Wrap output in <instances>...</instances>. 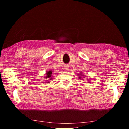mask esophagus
<instances>
[{"label":"esophagus","mask_w":129,"mask_h":129,"mask_svg":"<svg viewBox=\"0 0 129 129\" xmlns=\"http://www.w3.org/2000/svg\"><path fill=\"white\" fill-rule=\"evenodd\" d=\"M69 67L68 66V65H65V66L64 67V70L65 71H69Z\"/></svg>","instance_id":"34e87169"}]
</instances>
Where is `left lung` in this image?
I'll list each match as a JSON object with an SVG mask.
<instances>
[{
    "instance_id": "8db88e82",
    "label": "left lung",
    "mask_w": 129,
    "mask_h": 129,
    "mask_svg": "<svg viewBox=\"0 0 129 129\" xmlns=\"http://www.w3.org/2000/svg\"><path fill=\"white\" fill-rule=\"evenodd\" d=\"M82 73V72H81V73H80L81 75H82V73ZM79 78H80V79H81L82 80H84V79H82V78L81 76H79ZM88 83H89V82H90L91 81H90V80H88Z\"/></svg>"
}]
</instances>
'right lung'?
Masks as SVG:
<instances>
[{"mask_svg":"<svg viewBox=\"0 0 129 129\" xmlns=\"http://www.w3.org/2000/svg\"><path fill=\"white\" fill-rule=\"evenodd\" d=\"M44 77H45V79L47 80V81H48V80L52 79V71H47L46 72V74H45Z\"/></svg>","mask_w":129,"mask_h":129,"instance_id":"1","label":"right lung"}]
</instances>
